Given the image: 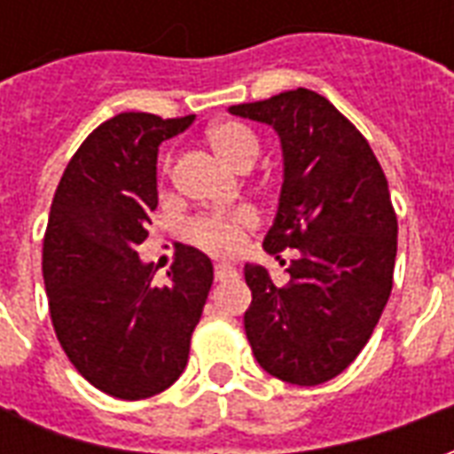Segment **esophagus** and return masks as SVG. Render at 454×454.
<instances>
[{
  "label": "esophagus",
  "instance_id": "obj_1",
  "mask_svg": "<svg viewBox=\"0 0 454 454\" xmlns=\"http://www.w3.org/2000/svg\"><path fill=\"white\" fill-rule=\"evenodd\" d=\"M238 270L233 265H226V262H221V265H216V270H214V277H216V282H226V279H231V277H236Z\"/></svg>",
  "mask_w": 454,
  "mask_h": 454
}]
</instances>
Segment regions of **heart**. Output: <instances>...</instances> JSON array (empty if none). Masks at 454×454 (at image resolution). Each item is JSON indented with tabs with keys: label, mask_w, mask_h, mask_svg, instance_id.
Returning a JSON list of instances; mask_svg holds the SVG:
<instances>
[{
	"label": "heart",
	"mask_w": 454,
	"mask_h": 454,
	"mask_svg": "<svg viewBox=\"0 0 454 454\" xmlns=\"http://www.w3.org/2000/svg\"><path fill=\"white\" fill-rule=\"evenodd\" d=\"M208 148L214 150L223 165L233 169H247L260 153V140L253 130L240 121H221L207 133ZM168 162L162 165V175H168ZM257 223L250 208H233L223 214H207L194 218L187 226V238L211 255H233L246 246L247 231Z\"/></svg>",
	"instance_id": "obj_1"
}]
</instances>
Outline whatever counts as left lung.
<instances>
[{"label": "left lung", "mask_w": 454, "mask_h": 454, "mask_svg": "<svg viewBox=\"0 0 454 454\" xmlns=\"http://www.w3.org/2000/svg\"><path fill=\"white\" fill-rule=\"evenodd\" d=\"M277 130L285 182L265 250L296 247L289 282L246 265V335L260 367L299 387L338 377L370 340L389 301L396 214L370 143L311 90L228 109Z\"/></svg>", "instance_id": "obj_1"}]
</instances>
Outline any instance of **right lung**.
Wrapping results in <instances>:
<instances>
[{
	"label": "right lung",
	"mask_w": 454,
	"mask_h": 454,
	"mask_svg": "<svg viewBox=\"0 0 454 454\" xmlns=\"http://www.w3.org/2000/svg\"><path fill=\"white\" fill-rule=\"evenodd\" d=\"M126 112L94 129L55 189L43 282L58 340L92 387L123 401L155 396L187 367L214 265L179 247L169 285L153 286L136 247L158 207V148L192 126Z\"/></svg>",
	"instance_id": "obj_1"
}]
</instances>
